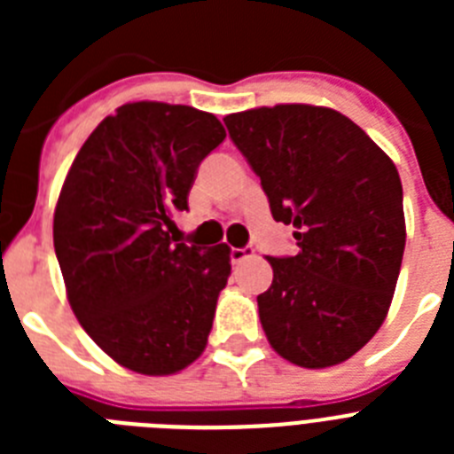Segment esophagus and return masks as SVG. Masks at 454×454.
Segmentation results:
<instances>
[{"instance_id":"obj_1","label":"esophagus","mask_w":454,"mask_h":454,"mask_svg":"<svg viewBox=\"0 0 454 454\" xmlns=\"http://www.w3.org/2000/svg\"><path fill=\"white\" fill-rule=\"evenodd\" d=\"M252 256H254V250H252V247H231L230 250L231 263H243L246 259H252Z\"/></svg>"}]
</instances>
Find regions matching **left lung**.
Wrapping results in <instances>:
<instances>
[{
	"label": "left lung",
	"mask_w": 454,
	"mask_h": 454,
	"mask_svg": "<svg viewBox=\"0 0 454 454\" xmlns=\"http://www.w3.org/2000/svg\"><path fill=\"white\" fill-rule=\"evenodd\" d=\"M277 223L298 252L268 256L259 302L270 346L286 362L327 368L350 359L387 318L404 252L403 184L393 161L350 118L277 104L224 118Z\"/></svg>",
	"instance_id": "obj_1"
}]
</instances>
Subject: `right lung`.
Returning a JSON list of instances; mask_svg holds the SVG:
<instances>
[{"label":"right lung","instance_id":"add662e5","mask_svg":"<svg viewBox=\"0 0 454 454\" xmlns=\"http://www.w3.org/2000/svg\"><path fill=\"white\" fill-rule=\"evenodd\" d=\"M214 114L124 104L72 161L54 211V250L83 330L114 362L172 375L207 348L230 247L177 243L172 215L204 156L224 140Z\"/></svg>","mask_w":454,"mask_h":454}]
</instances>
